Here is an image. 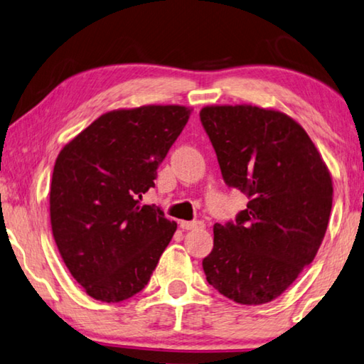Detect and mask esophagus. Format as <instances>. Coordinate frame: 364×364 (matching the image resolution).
I'll use <instances>...</instances> for the list:
<instances>
[{
  "mask_svg": "<svg viewBox=\"0 0 364 364\" xmlns=\"http://www.w3.org/2000/svg\"><path fill=\"white\" fill-rule=\"evenodd\" d=\"M180 227H181L183 230H196V228H204V222H200V220L184 222V220H181V222H180Z\"/></svg>",
  "mask_w": 364,
  "mask_h": 364,
  "instance_id": "1",
  "label": "esophagus"
}]
</instances>
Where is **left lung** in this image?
I'll use <instances>...</instances> for the list:
<instances>
[{
	"label": "left lung",
	"instance_id": "8db88e82",
	"mask_svg": "<svg viewBox=\"0 0 364 364\" xmlns=\"http://www.w3.org/2000/svg\"><path fill=\"white\" fill-rule=\"evenodd\" d=\"M200 123L223 181L250 199L235 222L213 225L207 282L240 304L280 296L313 262L332 209V178L301 126L252 105L204 107Z\"/></svg>",
	"mask_w": 364,
	"mask_h": 364
}]
</instances>
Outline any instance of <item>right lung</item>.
I'll list each match as a JSON object with an SVG mask.
<instances>
[{
    "instance_id": "right-lung-1",
    "label": "right lung",
    "mask_w": 364,
    "mask_h": 364,
    "mask_svg": "<svg viewBox=\"0 0 364 364\" xmlns=\"http://www.w3.org/2000/svg\"><path fill=\"white\" fill-rule=\"evenodd\" d=\"M191 109L147 105L102 114L61 149L50 188L58 251L89 296L118 303L139 293L176 232L139 199Z\"/></svg>"
}]
</instances>
